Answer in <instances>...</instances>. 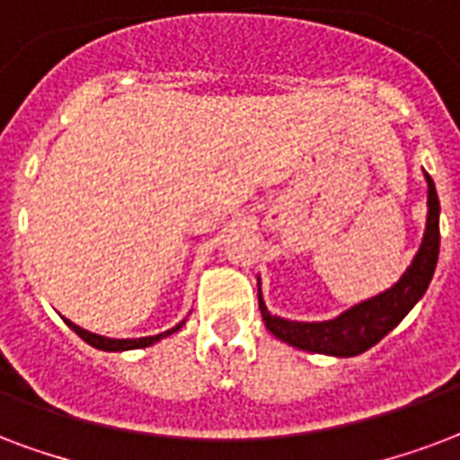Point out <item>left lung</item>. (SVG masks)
I'll return each instance as SVG.
<instances>
[{"mask_svg":"<svg viewBox=\"0 0 460 460\" xmlns=\"http://www.w3.org/2000/svg\"><path fill=\"white\" fill-rule=\"evenodd\" d=\"M427 180V226L421 236L420 251L411 258L410 268L404 270L402 278L394 282L385 292H377L376 297H368L341 312L334 319L326 322H292L268 312L261 295V280H258V307L263 314L268 332L290 343L299 351L324 353L336 358H351L358 353L373 349L383 336L393 332L394 326L410 314V309L424 297L429 288L438 261V197L434 180L429 172H424Z\"/></svg>","mask_w":460,"mask_h":460,"instance_id":"obj_1","label":"left lung"}]
</instances>
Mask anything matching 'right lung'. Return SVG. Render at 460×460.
Here are the masks:
<instances>
[{"label": "right lung", "mask_w": 460, "mask_h": 460, "mask_svg": "<svg viewBox=\"0 0 460 460\" xmlns=\"http://www.w3.org/2000/svg\"><path fill=\"white\" fill-rule=\"evenodd\" d=\"M66 324L70 326V329H73L75 334L80 336L83 341H87L90 346H94V349H100V351H134V349H146V346H153V343H158L161 339H165V336L180 332V329H182V324H185V319H182L180 324L172 326V329H168V332H163V334L141 336V339H109V336L92 334V332H87V329H83V326L73 324L70 319H66Z\"/></svg>", "instance_id": "obj_1"}]
</instances>
